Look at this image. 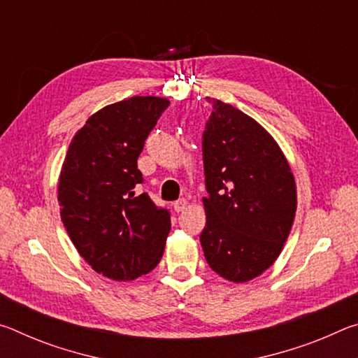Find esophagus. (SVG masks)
<instances>
[{"instance_id":"obj_1","label":"esophagus","mask_w":358,"mask_h":358,"mask_svg":"<svg viewBox=\"0 0 358 358\" xmlns=\"http://www.w3.org/2000/svg\"><path fill=\"white\" fill-rule=\"evenodd\" d=\"M186 207H187V201H186V199H180V201L173 202V208H175V211H177V213H180V211L186 210Z\"/></svg>"}]
</instances>
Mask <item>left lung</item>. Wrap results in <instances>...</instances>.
I'll return each instance as SVG.
<instances>
[{"label": "left lung", "mask_w": 358, "mask_h": 358, "mask_svg": "<svg viewBox=\"0 0 358 358\" xmlns=\"http://www.w3.org/2000/svg\"><path fill=\"white\" fill-rule=\"evenodd\" d=\"M202 153L207 224L201 243L210 268L234 282L273 265L296 210L294 173L280 145L238 108L208 99Z\"/></svg>", "instance_id": "1"}]
</instances>
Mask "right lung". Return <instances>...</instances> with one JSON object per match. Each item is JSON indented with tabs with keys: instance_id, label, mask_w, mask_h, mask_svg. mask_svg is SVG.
<instances>
[{
	"instance_id": "add662e5",
	"label": "right lung",
	"mask_w": 358,
	"mask_h": 358,
	"mask_svg": "<svg viewBox=\"0 0 358 358\" xmlns=\"http://www.w3.org/2000/svg\"><path fill=\"white\" fill-rule=\"evenodd\" d=\"M164 98L134 96L106 106L76 132L58 183L59 215L88 265L113 281H132L159 264L171 215L147 192L137 157Z\"/></svg>"
}]
</instances>
